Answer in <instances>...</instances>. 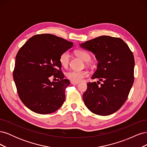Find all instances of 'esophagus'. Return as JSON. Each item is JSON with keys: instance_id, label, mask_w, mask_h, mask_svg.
Masks as SVG:
<instances>
[{"instance_id": "obj_1", "label": "esophagus", "mask_w": 147, "mask_h": 147, "mask_svg": "<svg viewBox=\"0 0 147 147\" xmlns=\"http://www.w3.org/2000/svg\"><path fill=\"white\" fill-rule=\"evenodd\" d=\"M70 83L72 84H75V85H76V84H78V83H76V82H72V81L70 82Z\"/></svg>"}]
</instances>
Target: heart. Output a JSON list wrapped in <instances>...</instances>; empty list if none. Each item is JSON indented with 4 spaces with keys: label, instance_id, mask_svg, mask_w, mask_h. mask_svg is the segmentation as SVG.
Segmentation results:
<instances>
[{
    "label": "heart",
    "instance_id": "1",
    "mask_svg": "<svg viewBox=\"0 0 147 147\" xmlns=\"http://www.w3.org/2000/svg\"><path fill=\"white\" fill-rule=\"evenodd\" d=\"M75 54L79 57H80L84 61L88 62L90 61L91 56L86 52L82 50H77L75 51ZM70 54L68 51H65L60 56L59 62L61 65L63 67H67L70 63ZM88 72L87 71H69L66 74V77L70 80L78 83L82 82L83 80L88 76Z\"/></svg>",
    "mask_w": 147,
    "mask_h": 147
}]
</instances>
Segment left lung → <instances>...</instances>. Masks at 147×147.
Returning a JSON list of instances; mask_svg holds the SVG:
<instances>
[{"mask_svg":"<svg viewBox=\"0 0 147 147\" xmlns=\"http://www.w3.org/2000/svg\"><path fill=\"white\" fill-rule=\"evenodd\" d=\"M80 46L95 55L98 64L83 95L84 103L93 113L107 116L116 112L126 102L134 83V58L121 38L103 35ZM100 81L103 82L100 85ZM100 85L99 86L98 84Z\"/></svg>","mask_w":147,"mask_h":147,"instance_id":"left-lung-1","label":"left lung"}]
</instances>
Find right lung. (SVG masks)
<instances>
[{"instance_id": "obj_1", "label": "right lung", "mask_w": 147, "mask_h": 147, "mask_svg": "<svg viewBox=\"0 0 147 147\" xmlns=\"http://www.w3.org/2000/svg\"><path fill=\"white\" fill-rule=\"evenodd\" d=\"M72 46V42L56 35L38 34L18 52L13 79L20 99L32 112L51 113L64 104L70 82L64 78L59 57ZM53 75L57 82H51Z\"/></svg>"}]
</instances>
